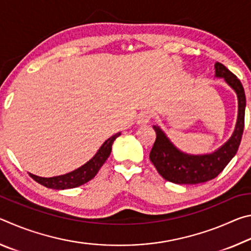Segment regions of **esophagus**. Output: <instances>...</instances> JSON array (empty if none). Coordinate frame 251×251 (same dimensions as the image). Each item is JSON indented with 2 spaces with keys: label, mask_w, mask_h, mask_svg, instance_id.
<instances>
[{
  "label": "esophagus",
  "mask_w": 251,
  "mask_h": 251,
  "mask_svg": "<svg viewBox=\"0 0 251 251\" xmlns=\"http://www.w3.org/2000/svg\"><path fill=\"white\" fill-rule=\"evenodd\" d=\"M151 112H150V110H144V112L139 114L137 117V124L146 125L151 122Z\"/></svg>",
  "instance_id": "1"
}]
</instances>
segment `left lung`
<instances>
[{
	"label": "left lung",
	"mask_w": 251,
	"mask_h": 251,
	"mask_svg": "<svg viewBox=\"0 0 251 251\" xmlns=\"http://www.w3.org/2000/svg\"><path fill=\"white\" fill-rule=\"evenodd\" d=\"M215 77L224 78L236 93L238 100L235 130L224 145L208 154H188L174 145L159 125L152 126L156 131V141L151 151L150 159L159 175L174 184L196 185L211 180L224 171L240 145L245 126L246 96L244 87L240 80L222 63H215Z\"/></svg>",
	"instance_id": "1"
}]
</instances>
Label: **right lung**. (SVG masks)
Returning a JSON list of instances; mask_svg holds the SVG:
<instances>
[{"mask_svg":"<svg viewBox=\"0 0 251 251\" xmlns=\"http://www.w3.org/2000/svg\"><path fill=\"white\" fill-rule=\"evenodd\" d=\"M118 136H121V133H117L115 135H113L112 137H109L108 139H106L103 143V145L100 147V150L97 151L96 154L93 156L87 163H85L83 166L78 167L73 172L64 174V175L49 178L33 175L31 173H28V175L36 182L43 185L46 188H52L56 190L75 188V187L84 185L85 182L93 179L96 174L99 173L100 167L103 166L106 159H107L108 156L110 155L113 143Z\"/></svg>","mask_w":251,"mask_h":251,"instance_id":"1","label":"right lung"}]
</instances>
